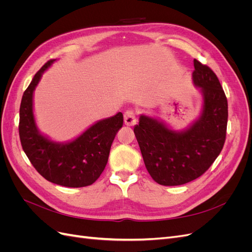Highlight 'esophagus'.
Wrapping results in <instances>:
<instances>
[{"label":"esophagus","mask_w":252,"mask_h":252,"mask_svg":"<svg viewBox=\"0 0 252 252\" xmlns=\"http://www.w3.org/2000/svg\"><path fill=\"white\" fill-rule=\"evenodd\" d=\"M124 123L127 126H132L136 123V114L133 110H127L124 113Z\"/></svg>","instance_id":"1"}]
</instances>
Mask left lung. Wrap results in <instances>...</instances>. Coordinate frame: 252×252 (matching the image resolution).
Segmentation results:
<instances>
[{"mask_svg":"<svg viewBox=\"0 0 252 252\" xmlns=\"http://www.w3.org/2000/svg\"><path fill=\"white\" fill-rule=\"evenodd\" d=\"M193 65V83L204 97L200 119L177 132L156 119L141 116L133 128L146 169L159 185H183L201 177L226 140L228 103L224 90L211 68L195 59Z\"/></svg>","mask_w":252,"mask_h":252,"instance_id":"obj_1","label":"left lung"}]
</instances>
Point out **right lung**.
Listing matches in <instances>:
<instances>
[{
  "mask_svg": "<svg viewBox=\"0 0 252 252\" xmlns=\"http://www.w3.org/2000/svg\"><path fill=\"white\" fill-rule=\"evenodd\" d=\"M50 60L37 71L25 90L20 106L19 134L23 150L43 178L65 187L89 186L107 164L111 144L123 126V113L98 121L79 138L66 144L52 142L37 130L32 108L33 90Z\"/></svg>",
  "mask_w": 252,
  "mask_h": 252,
  "instance_id": "obj_1",
  "label": "right lung"
}]
</instances>
